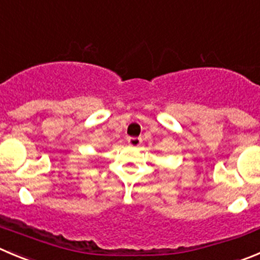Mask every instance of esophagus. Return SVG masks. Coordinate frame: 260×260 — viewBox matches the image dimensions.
<instances>
[{
	"label": "esophagus",
	"instance_id": "obj_1",
	"mask_svg": "<svg viewBox=\"0 0 260 260\" xmlns=\"http://www.w3.org/2000/svg\"><path fill=\"white\" fill-rule=\"evenodd\" d=\"M127 141H128V145H129V146L136 147V146H140V145H141L142 140L140 137H128Z\"/></svg>",
	"mask_w": 260,
	"mask_h": 260
}]
</instances>
